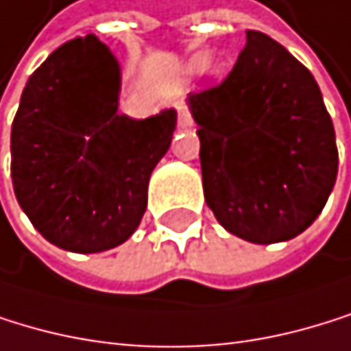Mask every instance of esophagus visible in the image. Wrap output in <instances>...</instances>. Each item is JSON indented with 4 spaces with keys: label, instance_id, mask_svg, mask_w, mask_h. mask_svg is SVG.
<instances>
[{
    "label": "esophagus",
    "instance_id": "1",
    "mask_svg": "<svg viewBox=\"0 0 351 351\" xmlns=\"http://www.w3.org/2000/svg\"><path fill=\"white\" fill-rule=\"evenodd\" d=\"M176 108H178V125H180L182 129H191L195 123H193V114H191L189 106H186L184 101H178Z\"/></svg>",
    "mask_w": 351,
    "mask_h": 351
}]
</instances>
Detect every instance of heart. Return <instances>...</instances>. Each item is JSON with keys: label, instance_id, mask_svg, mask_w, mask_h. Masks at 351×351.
Here are the masks:
<instances>
[{"label": "heart", "instance_id": "heart-1", "mask_svg": "<svg viewBox=\"0 0 351 351\" xmlns=\"http://www.w3.org/2000/svg\"><path fill=\"white\" fill-rule=\"evenodd\" d=\"M195 67H197V69H201V67H205V59H203V57H199V59H195Z\"/></svg>", "mask_w": 351, "mask_h": 351}]
</instances>
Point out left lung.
<instances>
[{"instance_id":"obj_1","label":"left lung","mask_w":351,"mask_h":351,"mask_svg":"<svg viewBox=\"0 0 351 351\" xmlns=\"http://www.w3.org/2000/svg\"><path fill=\"white\" fill-rule=\"evenodd\" d=\"M201 139L203 193L218 222L245 241L297 237L337 180L330 114L311 71L261 31L220 84L189 95Z\"/></svg>"}]
</instances>
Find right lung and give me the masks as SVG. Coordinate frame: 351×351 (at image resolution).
I'll use <instances>...</instances> for the list:
<instances>
[{
    "instance_id": "add662e5",
    "label": "right lung",
    "mask_w": 351,
    "mask_h": 351,
    "mask_svg": "<svg viewBox=\"0 0 351 351\" xmlns=\"http://www.w3.org/2000/svg\"><path fill=\"white\" fill-rule=\"evenodd\" d=\"M118 63L99 40H69L31 73L12 123L16 199L69 252H104L133 235L150 173L171 144L176 112L118 114Z\"/></svg>"
}]
</instances>
